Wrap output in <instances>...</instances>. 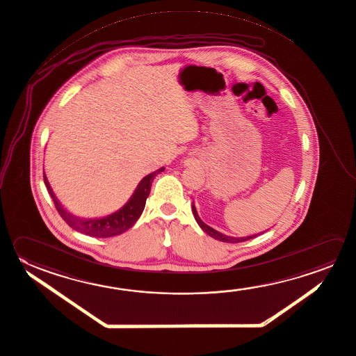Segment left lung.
I'll return each instance as SVG.
<instances>
[{
    "label": "left lung",
    "mask_w": 356,
    "mask_h": 356,
    "mask_svg": "<svg viewBox=\"0 0 356 356\" xmlns=\"http://www.w3.org/2000/svg\"><path fill=\"white\" fill-rule=\"evenodd\" d=\"M192 211H193L194 218H195L197 223L200 225L202 229L207 233V234H209L211 237H213L214 239H218V241L226 242V243H239V242H245V241H248V239L253 238V237L257 236V234H256V236H248V237H229V236H226V234H223V233L216 231L212 227L207 226V225L200 218V216L197 213V209L194 207V204H192Z\"/></svg>",
    "instance_id": "8db88e82"
}]
</instances>
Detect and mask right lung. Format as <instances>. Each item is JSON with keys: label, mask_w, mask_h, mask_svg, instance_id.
<instances>
[{"label": "right lung", "mask_w": 356, "mask_h": 356, "mask_svg": "<svg viewBox=\"0 0 356 356\" xmlns=\"http://www.w3.org/2000/svg\"><path fill=\"white\" fill-rule=\"evenodd\" d=\"M163 170L164 168L158 169L147 177H144L142 181L138 184V188L134 194L131 195L129 202L122 209H119L115 213L110 214L108 217L99 218V220H83V218H78V217L72 216V213L66 212L64 207L58 203L55 194L52 193L51 187L46 179L45 173H44V181H45L49 193L51 195L56 211L69 226L74 228L75 231L84 233L91 237L106 238V237H113V236H118L120 233L125 232L136 223L138 218L140 217L143 209L145 207V202L150 193V187L154 181L155 175H159Z\"/></svg>", "instance_id": "right-lung-1"}]
</instances>
